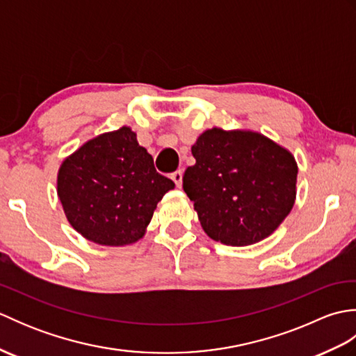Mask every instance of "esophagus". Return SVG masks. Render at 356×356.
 <instances>
[{"label":"esophagus","instance_id":"1","mask_svg":"<svg viewBox=\"0 0 356 356\" xmlns=\"http://www.w3.org/2000/svg\"><path fill=\"white\" fill-rule=\"evenodd\" d=\"M171 179L174 180V184H176L179 188H180V185H182V179H184V172L180 171V170H177V171H174L172 174H171Z\"/></svg>","mask_w":356,"mask_h":356}]
</instances>
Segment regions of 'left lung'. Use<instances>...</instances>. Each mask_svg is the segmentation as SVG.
Wrapping results in <instances>:
<instances>
[{"instance_id": "1", "label": "left lung", "mask_w": 356, "mask_h": 356, "mask_svg": "<svg viewBox=\"0 0 356 356\" xmlns=\"http://www.w3.org/2000/svg\"><path fill=\"white\" fill-rule=\"evenodd\" d=\"M191 153L184 190L203 231L229 246L259 243L295 203L298 166L289 149L251 130L203 131Z\"/></svg>"}]
</instances>
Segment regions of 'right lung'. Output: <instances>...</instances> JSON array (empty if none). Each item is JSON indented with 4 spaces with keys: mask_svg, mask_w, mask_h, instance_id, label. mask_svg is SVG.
<instances>
[{
    "mask_svg": "<svg viewBox=\"0 0 356 356\" xmlns=\"http://www.w3.org/2000/svg\"><path fill=\"white\" fill-rule=\"evenodd\" d=\"M56 185L67 220L102 246L142 238L157 203L176 186L156 171L130 127L96 136L65 157Z\"/></svg>",
    "mask_w": 356,
    "mask_h": 356,
    "instance_id": "right-lung-1",
    "label": "right lung"
}]
</instances>
